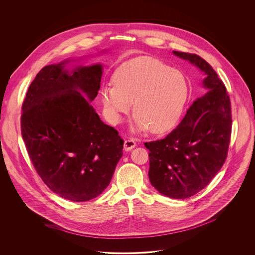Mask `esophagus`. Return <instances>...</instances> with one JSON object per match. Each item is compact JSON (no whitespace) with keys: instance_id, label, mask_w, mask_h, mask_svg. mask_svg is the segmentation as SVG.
<instances>
[{"instance_id":"obj_1","label":"esophagus","mask_w":255,"mask_h":255,"mask_svg":"<svg viewBox=\"0 0 255 255\" xmlns=\"http://www.w3.org/2000/svg\"><path fill=\"white\" fill-rule=\"evenodd\" d=\"M134 147H135V142H134V140H132V139H128V140H126L125 143H124V149H125L126 151H130V150L133 149Z\"/></svg>"}]
</instances>
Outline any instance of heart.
<instances>
[{
	"instance_id": "obj_1",
	"label": "heart",
	"mask_w": 255,
	"mask_h": 255,
	"mask_svg": "<svg viewBox=\"0 0 255 255\" xmlns=\"http://www.w3.org/2000/svg\"><path fill=\"white\" fill-rule=\"evenodd\" d=\"M189 86L180 71L152 57H137L123 63L113 74V83L101 87L100 99L114 125L130 110L135 114L131 130L150 128L163 133L173 128L182 117Z\"/></svg>"
}]
</instances>
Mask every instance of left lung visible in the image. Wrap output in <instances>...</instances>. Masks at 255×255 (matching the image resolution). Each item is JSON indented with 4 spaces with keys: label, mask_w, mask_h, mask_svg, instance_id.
<instances>
[{
    "label": "left lung",
    "mask_w": 255,
    "mask_h": 255,
    "mask_svg": "<svg viewBox=\"0 0 255 255\" xmlns=\"http://www.w3.org/2000/svg\"><path fill=\"white\" fill-rule=\"evenodd\" d=\"M173 54L204 73L205 92L192 103L177 128L164 139L144 145L150 151L151 184L163 195L182 199L203 189L225 163L232 115L227 89L213 68L195 54Z\"/></svg>",
    "instance_id": "8db88e82"
}]
</instances>
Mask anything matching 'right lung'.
Here are the masks:
<instances>
[{"instance_id":"1","label":"right lung","mask_w":255,"mask_h":255,"mask_svg":"<svg viewBox=\"0 0 255 255\" xmlns=\"http://www.w3.org/2000/svg\"><path fill=\"white\" fill-rule=\"evenodd\" d=\"M70 62L37 73L22 104L21 134L47 186L65 199L83 202L109 185L124 140L90 104L100 89L102 65L68 70Z\"/></svg>"}]
</instances>
